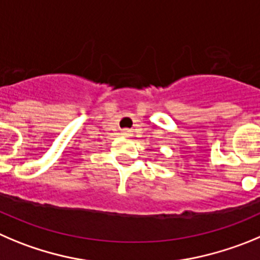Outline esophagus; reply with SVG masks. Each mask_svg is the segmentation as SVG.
I'll return each instance as SVG.
<instances>
[{
  "label": "esophagus",
  "mask_w": 260,
  "mask_h": 260,
  "mask_svg": "<svg viewBox=\"0 0 260 260\" xmlns=\"http://www.w3.org/2000/svg\"><path fill=\"white\" fill-rule=\"evenodd\" d=\"M123 135L124 136H127V137H129V136H132L133 133H132V129H123Z\"/></svg>",
  "instance_id": "1"
}]
</instances>
